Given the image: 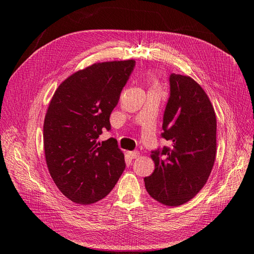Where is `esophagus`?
Segmentation results:
<instances>
[{
	"label": "esophagus",
	"instance_id": "esophagus-1",
	"mask_svg": "<svg viewBox=\"0 0 254 254\" xmlns=\"http://www.w3.org/2000/svg\"><path fill=\"white\" fill-rule=\"evenodd\" d=\"M128 155L131 159H135V158L139 157L140 153H139V151H128Z\"/></svg>",
	"mask_w": 254,
	"mask_h": 254
}]
</instances>
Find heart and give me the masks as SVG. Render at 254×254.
Instances as JSON below:
<instances>
[{"instance_id":"obj_1","label":"heart","mask_w":254,"mask_h":254,"mask_svg":"<svg viewBox=\"0 0 254 254\" xmlns=\"http://www.w3.org/2000/svg\"><path fill=\"white\" fill-rule=\"evenodd\" d=\"M148 82H149V86H150V90H159V82H158L156 75H153L152 73H150L148 75Z\"/></svg>"}]
</instances>
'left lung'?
<instances>
[{"instance_id": "left-lung-1", "label": "left lung", "mask_w": 254, "mask_h": 254, "mask_svg": "<svg viewBox=\"0 0 254 254\" xmlns=\"http://www.w3.org/2000/svg\"><path fill=\"white\" fill-rule=\"evenodd\" d=\"M162 137L171 147L151 152L155 171L145 177L148 194L179 206L204 187L216 158V115L204 90L190 76L172 74Z\"/></svg>"}]
</instances>
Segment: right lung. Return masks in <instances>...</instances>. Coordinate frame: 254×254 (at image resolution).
I'll list each match as a JSON object with an SVG mask.
<instances>
[{
  "label": "right lung",
  "instance_id": "add662e5",
  "mask_svg": "<svg viewBox=\"0 0 254 254\" xmlns=\"http://www.w3.org/2000/svg\"><path fill=\"white\" fill-rule=\"evenodd\" d=\"M135 61L97 63L59 84L45 114L47 165L59 190L75 203L91 204L108 195L125 170L124 153L110 137L109 118Z\"/></svg>",
  "mask_w": 254,
  "mask_h": 254
}]
</instances>
